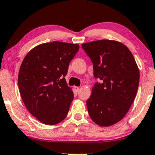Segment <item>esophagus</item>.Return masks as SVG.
Returning a JSON list of instances; mask_svg holds the SVG:
<instances>
[{
    "mask_svg": "<svg viewBox=\"0 0 155 155\" xmlns=\"http://www.w3.org/2000/svg\"><path fill=\"white\" fill-rule=\"evenodd\" d=\"M74 91H75L76 93H78L79 92V91H80V87H77V86H74Z\"/></svg>",
    "mask_w": 155,
    "mask_h": 155,
    "instance_id": "1",
    "label": "esophagus"
}]
</instances>
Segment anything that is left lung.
Listing matches in <instances>:
<instances>
[{
	"label": "left lung",
	"mask_w": 155,
	"mask_h": 155,
	"mask_svg": "<svg viewBox=\"0 0 155 155\" xmlns=\"http://www.w3.org/2000/svg\"><path fill=\"white\" fill-rule=\"evenodd\" d=\"M93 64L95 83L86 101L91 119L109 127L125 116L136 97L139 71L127 47L113 40H98L82 45Z\"/></svg>",
	"instance_id": "1"
}]
</instances>
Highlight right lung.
I'll list each match as a JSON object with an SVG mask.
<instances>
[{
    "label": "right lung",
    "mask_w": 155,
    "mask_h": 155,
    "mask_svg": "<svg viewBox=\"0 0 155 155\" xmlns=\"http://www.w3.org/2000/svg\"><path fill=\"white\" fill-rule=\"evenodd\" d=\"M79 45L52 41L32 49L18 72V88L23 102L41 123L54 125L68 115L74 98L66 83L69 64Z\"/></svg>",
    "instance_id": "1"
}]
</instances>
